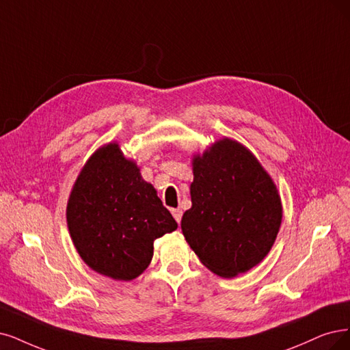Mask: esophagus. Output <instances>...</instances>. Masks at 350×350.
<instances>
[{"label": "esophagus", "instance_id": "34e87169", "mask_svg": "<svg viewBox=\"0 0 350 350\" xmlns=\"http://www.w3.org/2000/svg\"><path fill=\"white\" fill-rule=\"evenodd\" d=\"M172 215H173V217L176 219V221H177V224L182 222V216H183L182 209H172Z\"/></svg>", "mask_w": 350, "mask_h": 350}]
</instances>
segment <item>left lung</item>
<instances>
[{
	"mask_svg": "<svg viewBox=\"0 0 350 350\" xmlns=\"http://www.w3.org/2000/svg\"><path fill=\"white\" fill-rule=\"evenodd\" d=\"M191 208L182 230L203 265L224 278L260 264L281 225V199L250 150L234 139L215 142L193 159Z\"/></svg>",
	"mask_w": 350,
	"mask_h": 350,
	"instance_id": "1",
	"label": "left lung"
}]
</instances>
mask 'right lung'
<instances>
[{"instance_id": "1", "label": "right lung", "mask_w": 350, "mask_h": 350, "mask_svg": "<svg viewBox=\"0 0 350 350\" xmlns=\"http://www.w3.org/2000/svg\"><path fill=\"white\" fill-rule=\"evenodd\" d=\"M66 215L82 260L96 273L122 281L138 277L151 262L154 241L177 229L157 191L115 142L88 160Z\"/></svg>"}]
</instances>
